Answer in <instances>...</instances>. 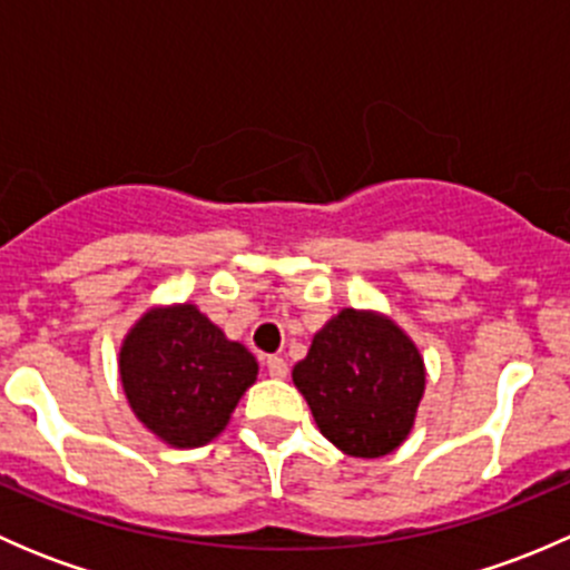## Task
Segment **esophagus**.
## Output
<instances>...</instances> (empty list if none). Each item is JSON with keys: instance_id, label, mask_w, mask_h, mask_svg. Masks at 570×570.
Returning <instances> with one entry per match:
<instances>
[{"instance_id": "34e87169", "label": "esophagus", "mask_w": 570, "mask_h": 570, "mask_svg": "<svg viewBox=\"0 0 570 570\" xmlns=\"http://www.w3.org/2000/svg\"><path fill=\"white\" fill-rule=\"evenodd\" d=\"M264 366H267L269 377H275V381H281V377H286V361L281 358V355H267V361H264Z\"/></svg>"}]
</instances>
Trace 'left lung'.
Here are the masks:
<instances>
[{"instance_id":"1","label":"left lung","mask_w":570,"mask_h":570,"mask_svg":"<svg viewBox=\"0 0 570 570\" xmlns=\"http://www.w3.org/2000/svg\"><path fill=\"white\" fill-rule=\"evenodd\" d=\"M424 358L413 338L381 312L342 308L292 370L320 433L350 458L394 452L416 422Z\"/></svg>"}]
</instances>
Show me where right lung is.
<instances>
[{
    "instance_id": "1",
    "label": "right lung",
    "mask_w": 570,
    "mask_h": 570,
    "mask_svg": "<svg viewBox=\"0 0 570 570\" xmlns=\"http://www.w3.org/2000/svg\"><path fill=\"white\" fill-rule=\"evenodd\" d=\"M118 370L142 428L176 450L217 439L258 375L248 347L193 303L148 308L124 336Z\"/></svg>"
}]
</instances>
